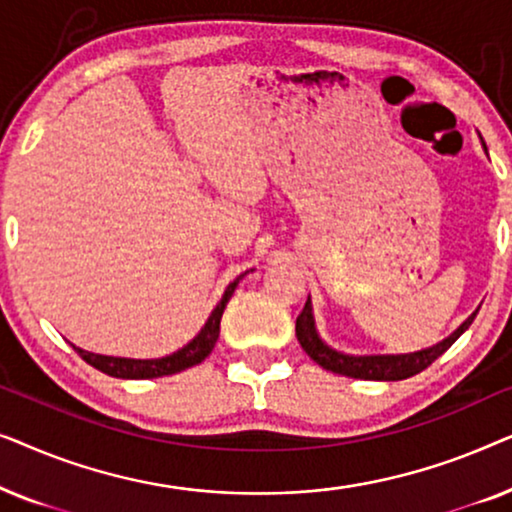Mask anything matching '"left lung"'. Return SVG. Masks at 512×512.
I'll use <instances>...</instances> for the list:
<instances>
[{
    "label": "left lung",
    "mask_w": 512,
    "mask_h": 512,
    "mask_svg": "<svg viewBox=\"0 0 512 512\" xmlns=\"http://www.w3.org/2000/svg\"><path fill=\"white\" fill-rule=\"evenodd\" d=\"M475 314L478 312H473L471 317H468L464 324L450 335V338L443 340L436 347L424 349V352L398 354V356H347V354L335 352L331 347H326L324 342L319 340L317 328H314V319H312V305H310V298H307L303 312H300L296 319V335H298L300 347L305 349V354L310 356L314 363H319L321 368L331 370L335 375L354 377V380L396 382V380H408V377L422 373V370L429 368L438 356H443L447 349L457 342L459 335L473 324Z\"/></svg>",
    "instance_id": "8db88e82"
}]
</instances>
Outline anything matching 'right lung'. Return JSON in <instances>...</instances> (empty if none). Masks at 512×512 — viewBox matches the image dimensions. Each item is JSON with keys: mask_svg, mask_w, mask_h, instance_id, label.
Returning a JSON list of instances; mask_svg holds the SVG:
<instances>
[{"mask_svg": "<svg viewBox=\"0 0 512 512\" xmlns=\"http://www.w3.org/2000/svg\"><path fill=\"white\" fill-rule=\"evenodd\" d=\"M240 275L235 282L228 284L226 293H223L221 303L214 307L212 317L207 319V324L202 331L195 335V338L188 342L184 349L174 352L170 356H163V359H151V361H139V359H116V356H102V354H93V352H83V349L74 347L76 354L81 356L83 361L90 363V366L102 370L111 377H123V380H151V377H163V375H174L181 373V370L198 366L212 354V349L216 345V338H219V326H221V317L223 310H226L230 296H233L235 286L240 284Z\"/></svg>", "mask_w": 512, "mask_h": 512, "instance_id": "add662e5", "label": "right lung"}]
</instances>
